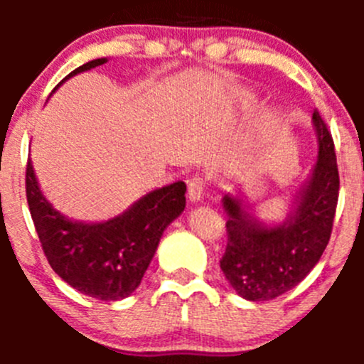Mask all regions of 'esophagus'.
Masks as SVG:
<instances>
[{
	"instance_id": "1",
	"label": "esophagus",
	"mask_w": 364,
	"mask_h": 364,
	"mask_svg": "<svg viewBox=\"0 0 364 364\" xmlns=\"http://www.w3.org/2000/svg\"><path fill=\"white\" fill-rule=\"evenodd\" d=\"M204 188H205V181L203 178L196 176V178L190 179L188 181V199L192 200V203H199V200H203Z\"/></svg>"
}]
</instances>
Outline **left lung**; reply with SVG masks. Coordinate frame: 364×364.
I'll list each match as a JSON object with an SVG mask.
<instances>
[{"label":"left lung","mask_w":364,"mask_h":364,"mask_svg":"<svg viewBox=\"0 0 364 364\" xmlns=\"http://www.w3.org/2000/svg\"><path fill=\"white\" fill-rule=\"evenodd\" d=\"M314 123L318 137V159L310 183L301 192L296 211L280 227H262L241 200L223 197L227 248L220 267L241 297L269 301L296 287L318 262L329 243L338 204L340 176L335 142L317 111Z\"/></svg>","instance_id":"8db88e82"}]
</instances>
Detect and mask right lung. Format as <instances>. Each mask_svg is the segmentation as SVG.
Listing matches in <instances>:
<instances>
[{
    "mask_svg": "<svg viewBox=\"0 0 364 364\" xmlns=\"http://www.w3.org/2000/svg\"><path fill=\"white\" fill-rule=\"evenodd\" d=\"M105 61H87L68 77ZM185 183H172L109 222H72L47 203L31 161L26 165V199L50 267L73 289L102 301L123 299L139 287L165 227L185 209Z\"/></svg>",
    "mask_w": 364,
    "mask_h": 364,
    "instance_id": "right-lung-1",
    "label": "right lung"
}]
</instances>
